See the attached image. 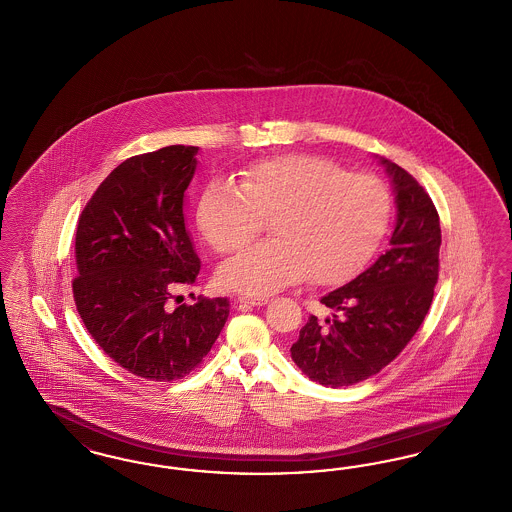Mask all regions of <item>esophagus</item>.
I'll return each instance as SVG.
<instances>
[{"mask_svg": "<svg viewBox=\"0 0 512 512\" xmlns=\"http://www.w3.org/2000/svg\"><path fill=\"white\" fill-rule=\"evenodd\" d=\"M240 305H249V307H263L268 303V297H238Z\"/></svg>", "mask_w": 512, "mask_h": 512, "instance_id": "obj_1", "label": "esophagus"}]
</instances>
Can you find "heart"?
<instances>
[{"instance_id": "obj_1", "label": "heart", "mask_w": 512, "mask_h": 512, "mask_svg": "<svg viewBox=\"0 0 512 512\" xmlns=\"http://www.w3.org/2000/svg\"><path fill=\"white\" fill-rule=\"evenodd\" d=\"M390 215L381 179L308 154L255 162L238 186L213 181L198 204L205 242L219 253L244 246L270 219L274 240L247 247L217 270L221 287L251 297L272 295L307 274L322 286L352 278L383 242Z\"/></svg>"}]
</instances>
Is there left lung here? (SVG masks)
Returning a JSON list of instances; mask_svg holds the SVG:
<instances>
[{"instance_id": "1", "label": "left lung", "mask_w": 512, "mask_h": 512, "mask_svg": "<svg viewBox=\"0 0 512 512\" xmlns=\"http://www.w3.org/2000/svg\"><path fill=\"white\" fill-rule=\"evenodd\" d=\"M377 160L396 200L389 251L322 297L331 318L320 324L310 316L291 345L297 368L331 389L360 383L389 366L423 324L438 282L442 232L436 207L406 169Z\"/></svg>"}]
</instances>
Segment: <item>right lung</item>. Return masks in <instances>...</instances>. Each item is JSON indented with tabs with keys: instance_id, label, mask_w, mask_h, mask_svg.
Listing matches in <instances>:
<instances>
[{
	"instance_id": "right-lung-1",
	"label": "right lung",
	"mask_w": 512,
	"mask_h": 512,
	"mask_svg": "<svg viewBox=\"0 0 512 512\" xmlns=\"http://www.w3.org/2000/svg\"><path fill=\"white\" fill-rule=\"evenodd\" d=\"M198 150L173 144L125 160L91 196L76 232L72 289L83 324L116 364L150 381L196 368L230 312L223 297L169 305L202 266L184 223Z\"/></svg>"
}]
</instances>
